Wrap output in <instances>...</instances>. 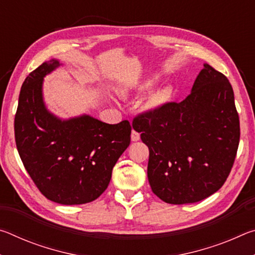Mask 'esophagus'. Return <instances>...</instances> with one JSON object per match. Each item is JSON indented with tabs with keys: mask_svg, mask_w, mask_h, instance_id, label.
Returning a JSON list of instances; mask_svg holds the SVG:
<instances>
[{
	"mask_svg": "<svg viewBox=\"0 0 255 255\" xmlns=\"http://www.w3.org/2000/svg\"><path fill=\"white\" fill-rule=\"evenodd\" d=\"M131 140L132 141H137V140H139L140 139V135H139V132L138 131H136L135 129H132V131H131Z\"/></svg>",
	"mask_w": 255,
	"mask_h": 255,
	"instance_id": "1",
	"label": "esophagus"
}]
</instances>
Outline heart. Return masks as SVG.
<instances>
[{
	"mask_svg": "<svg viewBox=\"0 0 255 255\" xmlns=\"http://www.w3.org/2000/svg\"><path fill=\"white\" fill-rule=\"evenodd\" d=\"M153 86V81H147L146 83H144L143 89L147 90L150 89ZM170 96V90L169 89H162L159 90L158 92L155 93V96L152 99V105H158V103L163 102L164 100H166Z\"/></svg>",
	"mask_w": 255,
	"mask_h": 255,
	"instance_id": "obj_1",
	"label": "heart"
}]
</instances>
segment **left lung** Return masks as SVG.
<instances>
[{
    "label": "left lung",
    "mask_w": 255,
    "mask_h": 255,
    "mask_svg": "<svg viewBox=\"0 0 255 255\" xmlns=\"http://www.w3.org/2000/svg\"><path fill=\"white\" fill-rule=\"evenodd\" d=\"M132 128L149 149L152 191L172 205L204 200L223 187L241 133L230 81L208 64L183 101L141 112Z\"/></svg>",
    "instance_id": "obj_1"
}]
</instances>
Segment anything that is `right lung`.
<instances>
[{
	"label": "right lung",
	"mask_w": 255,
	"mask_h": 255,
	"mask_svg": "<svg viewBox=\"0 0 255 255\" xmlns=\"http://www.w3.org/2000/svg\"><path fill=\"white\" fill-rule=\"evenodd\" d=\"M59 65L42 63L24 80L14 118V136L25 170L47 199L88 204L109 185L112 169L130 144L128 120L117 125L90 116L60 120L46 109L44 76Z\"/></svg>",
	"instance_id": "obj_1"
}]
</instances>
